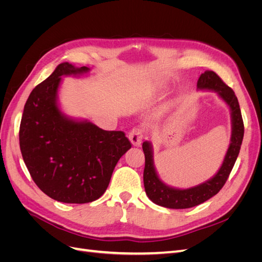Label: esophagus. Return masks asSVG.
<instances>
[{"mask_svg": "<svg viewBox=\"0 0 262 262\" xmlns=\"http://www.w3.org/2000/svg\"><path fill=\"white\" fill-rule=\"evenodd\" d=\"M129 140L131 141L132 145L139 146L143 140V131L140 128H133L129 133Z\"/></svg>", "mask_w": 262, "mask_h": 262, "instance_id": "obj_1", "label": "esophagus"}]
</instances>
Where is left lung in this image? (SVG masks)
<instances>
[{
    "label": "left lung",
    "instance_id": "obj_1",
    "mask_svg": "<svg viewBox=\"0 0 262 262\" xmlns=\"http://www.w3.org/2000/svg\"><path fill=\"white\" fill-rule=\"evenodd\" d=\"M198 90H208L217 93L231 109L232 117V137L231 143L227 148L219 171L211 179L204 181L203 184L188 189L172 188L158 177L153 160V147L150 142L145 141L142 144L145 156V167L143 172V181L145 192L150 201L155 204L168 209H188L195 207L209 200L215 195L223 188L231 173L234 164L239 154L242 142L244 138V122L238 100H237L234 91L228 87L221 77L213 71H205L202 73L196 83Z\"/></svg>",
    "mask_w": 262,
    "mask_h": 262
}]
</instances>
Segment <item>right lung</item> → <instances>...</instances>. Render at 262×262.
I'll list each match as a JSON object with an SVG mask.
<instances>
[{
  "label": "right lung",
  "mask_w": 262,
  "mask_h": 262,
  "mask_svg": "<svg viewBox=\"0 0 262 262\" xmlns=\"http://www.w3.org/2000/svg\"><path fill=\"white\" fill-rule=\"evenodd\" d=\"M89 72L87 67L61 63L35 87L24 107L19 126L23 160L39 189L59 202L89 203L99 199L118 161L131 148L122 131L102 130L60 110L61 77Z\"/></svg>",
  "instance_id": "right-lung-1"
}]
</instances>
